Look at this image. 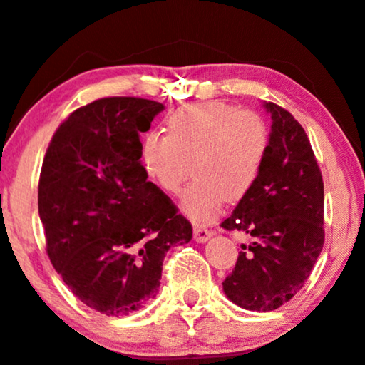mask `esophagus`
<instances>
[{"instance_id": "1", "label": "esophagus", "mask_w": 365, "mask_h": 365, "mask_svg": "<svg viewBox=\"0 0 365 365\" xmlns=\"http://www.w3.org/2000/svg\"><path fill=\"white\" fill-rule=\"evenodd\" d=\"M210 236H212V231L207 230V227H204V226H195L194 227V240L199 241V243H204V241H207Z\"/></svg>"}]
</instances>
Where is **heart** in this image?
I'll list each match as a JSON object with an SVG mask.
<instances>
[{
	"mask_svg": "<svg viewBox=\"0 0 365 365\" xmlns=\"http://www.w3.org/2000/svg\"><path fill=\"white\" fill-rule=\"evenodd\" d=\"M168 135L149 133L140 143V161L153 182L178 195L190 175L182 207L192 221L209 222L226 199L238 202L260 177L270 148L265 118L253 110L217 102L190 103L166 118Z\"/></svg>",
	"mask_w": 365,
	"mask_h": 365,
	"instance_id": "b5f03b06",
	"label": "heart"
}]
</instances>
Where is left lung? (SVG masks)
<instances>
[{
	"label": "left lung",
	"mask_w": 365,
	"mask_h": 365,
	"mask_svg": "<svg viewBox=\"0 0 365 365\" xmlns=\"http://www.w3.org/2000/svg\"><path fill=\"white\" fill-rule=\"evenodd\" d=\"M272 117L270 148L260 177L221 226L253 236L241 245L222 289L250 311H274L302 289L323 250V178L299 122L263 103Z\"/></svg>",
	"instance_id": "left-lung-1"
}]
</instances>
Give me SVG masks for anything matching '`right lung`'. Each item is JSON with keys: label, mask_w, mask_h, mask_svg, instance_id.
<instances>
[{"label": "right lung", "mask_w": 365, "mask_h": 365, "mask_svg": "<svg viewBox=\"0 0 365 365\" xmlns=\"http://www.w3.org/2000/svg\"><path fill=\"white\" fill-rule=\"evenodd\" d=\"M163 103L108 96L74 110L56 134L38 180V216L52 267L88 308L138 311L156 296L165 255L192 225L148 182L139 134Z\"/></svg>", "instance_id": "1"}]
</instances>
